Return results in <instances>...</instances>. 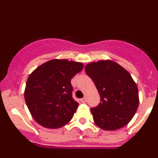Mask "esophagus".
Wrapping results in <instances>:
<instances>
[{
	"instance_id": "1",
	"label": "esophagus",
	"mask_w": 158,
	"mask_h": 158,
	"mask_svg": "<svg viewBox=\"0 0 158 158\" xmlns=\"http://www.w3.org/2000/svg\"><path fill=\"white\" fill-rule=\"evenodd\" d=\"M86 100H86V98H85V97H84V98L81 99V101L82 103H85V102H86Z\"/></svg>"
}]
</instances>
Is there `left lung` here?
Listing matches in <instances>:
<instances>
[{
	"label": "left lung",
	"instance_id": "obj_1",
	"mask_svg": "<svg viewBox=\"0 0 158 158\" xmlns=\"http://www.w3.org/2000/svg\"><path fill=\"white\" fill-rule=\"evenodd\" d=\"M100 96L92 107L93 120L104 131L123 127L132 119L139 107V91L131 74L110 60L88 64L85 68Z\"/></svg>",
	"mask_w": 158,
	"mask_h": 158
}]
</instances>
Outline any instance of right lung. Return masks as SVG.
Here are the masks:
<instances>
[{"instance_id":"add662e5","label":"right lung","mask_w":158,"mask_h":158,"mask_svg":"<svg viewBox=\"0 0 158 158\" xmlns=\"http://www.w3.org/2000/svg\"><path fill=\"white\" fill-rule=\"evenodd\" d=\"M83 64L53 59L35 69L27 78L26 104L35 120L51 129L62 127L71 120L78 103L72 96V79Z\"/></svg>"}]
</instances>
